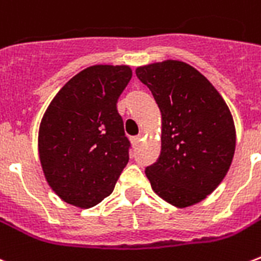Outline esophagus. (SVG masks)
Instances as JSON below:
<instances>
[{
  "instance_id": "obj_1",
  "label": "esophagus",
  "mask_w": 261,
  "mask_h": 261,
  "mask_svg": "<svg viewBox=\"0 0 261 261\" xmlns=\"http://www.w3.org/2000/svg\"><path fill=\"white\" fill-rule=\"evenodd\" d=\"M131 141H133V144H134L135 146H137V145H138L139 142H141V135H137V137H133V139H131Z\"/></svg>"
}]
</instances>
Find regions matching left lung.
<instances>
[{
    "label": "left lung",
    "instance_id": "1",
    "mask_svg": "<svg viewBox=\"0 0 261 261\" xmlns=\"http://www.w3.org/2000/svg\"><path fill=\"white\" fill-rule=\"evenodd\" d=\"M162 112V152L145 174L163 200L185 208L204 200L227 174L236 150L228 107L192 65L163 61L135 71Z\"/></svg>",
    "mask_w": 261,
    "mask_h": 261
}]
</instances>
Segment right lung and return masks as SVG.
I'll return each instance as SVG.
<instances>
[{
    "label": "right lung",
    "instance_id": "obj_1",
    "mask_svg": "<svg viewBox=\"0 0 261 261\" xmlns=\"http://www.w3.org/2000/svg\"><path fill=\"white\" fill-rule=\"evenodd\" d=\"M127 65H94L65 83L39 127V159L50 188L68 204L97 205L128 163L131 144L117 112Z\"/></svg>",
    "mask_w": 261,
    "mask_h": 261
}]
</instances>
